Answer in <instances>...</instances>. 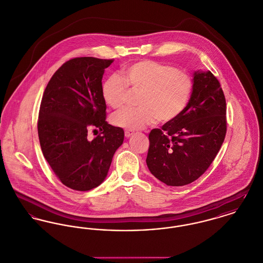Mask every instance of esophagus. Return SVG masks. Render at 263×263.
Returning a JSON list of instances; mask_svg holds the SVG:
<instances>
[{
    "label": "esophagus",
    "mask_w": 263,
    "mask_h": 263,
    "mask_svg": "<svg viewBox=\"0 0 263 263\" xmlns=\"http://www.w3.org/2000/svg\"><path fill=\"white\" fill-rule=\"evenodd\" d=\"M133 134H134V132H133L132 130H125V137H126V138L131 137Z\"/></svg>",
    "instance_id": "esophagus-1"
}]
</instances>
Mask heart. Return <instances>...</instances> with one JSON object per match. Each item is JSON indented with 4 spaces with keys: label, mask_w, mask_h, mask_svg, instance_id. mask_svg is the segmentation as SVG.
<instances>
[{
    "label": "heart",
    "mask_w": 263,
    "mask_h": 263,
    "mask_svg": "<svg viewBox=\"0 0 263 263\" xmlns=\"http://www.w3.org/2000/svg\"><path fill=\"white\" fill-rule=\"evenodd\" d=\"M122 74L128 86L142 92L138 101L140 107L125 108L112 116L113 124L118 127L139 130L157 120L173 121L188 103L192 90L191 78L170 65L139 61L125 67ZM125 84L116 75L103 82L102 97L108 106L119 109L124 105L128 91Z\"/></svg>",
    "instance_id": "heart-1"
}]
</instances>
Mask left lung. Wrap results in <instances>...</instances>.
<instances>
[{"instance_id": "left-lung-1", "label": "left lung", "mask_w": 263, "mask_h": 263, "mask_svg": "<svg viewBox=\"0 0 263 263\" xmlns=\"http://www.w3.org/2000/svg\"><path fill=\"white\" fill-rule=\"evenodd\" d=\"M192 93L181 114L149 134L146 163L168 186L198 179L216 157L226 134V102L210 71H195Z\"/></svg>"}]
</instances>
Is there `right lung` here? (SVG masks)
Segmentation results:
<instances>
[{
	"label": "right lung",
	"mask_w": 263,
	"mask_h": 263,
	"mask_svg": "<svg viewBox=\"0 0 263 263\" xmlns=\"http://www.w3.org/2000/svg\"><path fill=\"white\" fill-rule=\"evenodd\" d=\"M112 63L93 57L67 61L42 98L38 134L43 155L60 181L74 190L99 186L124 141L123 129L106 121L102 97L104 71ZM90 126L102 131L93 141L86 138Z\"/></svg>",
	"instance_id": "add662e5"
}]
</instances>
